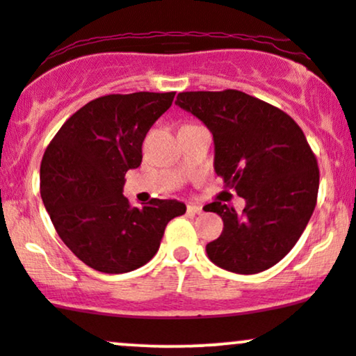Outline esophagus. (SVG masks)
<instances>
[{"label": "esophagus", "mask_w": 356, "mask_h": 356, "mask_svg": "<svg viewBox=\"0 0 356 356\" xmlns=\"http://www.w3.org/2000/svg\"><path fill=\"white\" fill-rule=\"evenodd\" d=\"M187 211L192 212V214H201L202 206H197V204H189V206H187Z\"/></svg>", "instance_id": "34e87169"}]
</instances>
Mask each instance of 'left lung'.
<instances>
[{"label":"left lung","instance_id":"8db88e82","mask_svg":"<svg viewBox=\"0 0 356 356\" xmlns=\"http://www.w3.org/2000/svg\"><path fill=\"white\" fill-rule=\"evenodd\" d=\"M175 104L214 138V170L246 201L211 202L224 229L206 246L216 266L256 275L280 263L303 234L316 206L320 169L303 130L275 105L239 92H182Z\"/></svg>","mask_w":356,"mask_h":356}]
</instances>
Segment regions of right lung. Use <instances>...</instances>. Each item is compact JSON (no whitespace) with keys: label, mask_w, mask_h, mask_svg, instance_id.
I'll list each match as a JSON object with an SVG mask.
<instances>
[{"label":"right lung","mask_w":356,"mask_h":356,"mask_svg":"<svg viewBox=\"0 0 356 356\" xmlns=\"http://www.w3.org/2000/svg\"><path fill=\"white\" fill-rule=\"evenodd\" d=\"M175 92L112 93L88 102L61 125L40 167L44 207L68 249L90 268L120 275L144 266L170 219L175 199L134 207L122 194L127 170L142 162V142Z\"/></svg>","instance_id":"obj_1"}]
</instances>
